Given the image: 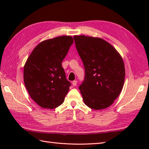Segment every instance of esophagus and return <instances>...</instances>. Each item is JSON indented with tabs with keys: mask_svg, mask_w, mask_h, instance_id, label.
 Instances as JSON below:
<instances>
[{
	"mask_svg": "<svg viewBox=\"0 0 149 149\" xmlns=\"http://www.w3.org/2000/svg\"><path fill=\"white\" fill-rule=\"evenodd\" d=\"M77 81H74L72 82V85L74 86H76L77 85Z\"/></svg>",
	"mask_w": 149,
	"mask_h": 149,
	"instance_id": "obj_1",
	"label": "esophagus"
}]
</instances>
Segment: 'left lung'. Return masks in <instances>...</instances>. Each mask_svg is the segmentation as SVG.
<instances>
[{
  "mask_svg": "<svg viewBox=\"0 0 149 149\" xmlns=\"http://www.w3.org/2000/svg\"><path fill=\"white\" fill-rule=\"evenodd\" d=\"M85 69L79 90L84 104L95 110L106 109L119 96L125 80V66L114 47L100 38L74 36Z\"/></svg>",
  "mask_w": 149,
  "mask_h": 149,
  "instance_id": "left-lung-1",
  "label": "left lung"
}]
</instances>
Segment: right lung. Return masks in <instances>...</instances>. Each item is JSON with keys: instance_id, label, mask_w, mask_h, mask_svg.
<instances>
[{"instance_id": "add662e5", "label": "right lung", "mask_w": 149, "mask_h": 149, "mask_svg": "<svg viewBox=\"0 0 149 149\" xmlns=\"http://www.w3.org/2000/svg\"><path fill=\"white\" fill-rule=\"evenodd\" d=\"M73 43L71 36L44 40L25 63V86L31 99L43 108H56L64 102L71 84L66 79L62 61Z\"/></svg>"}]
</instances>
